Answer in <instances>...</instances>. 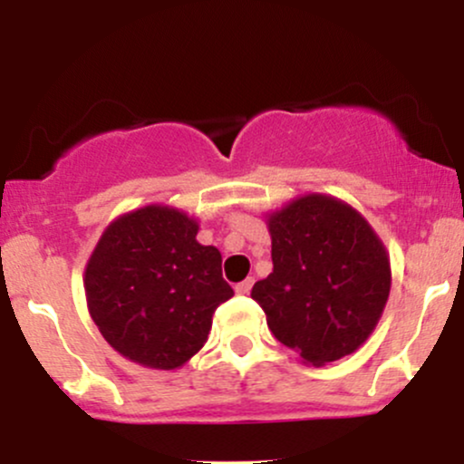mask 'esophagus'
Returning <instances> with one entry per match:
<instances>
[{
	"label": "esophagus",
	"mask_w": 464,
	"mask_h": 464,
	"mask_svg": "<svg viewBox=\"0 0 464 464\" xmlns=\"http://www.w3.org/2000/svg\"><path fill=\"white\" fill-rule=\"evenodd\" d=\"M253 284H255V279H253V276H248V279L239 281V284L236 285V292H237V295L246 296V295H248V292H250V287H253Z\"/></svg>",
	"instance_id": "obj_1"
}]
</instances>
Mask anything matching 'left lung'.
Returning a JSON list of instances; mask_svg holds the SVG:
<instances>
[{"mask_svg": "<svg viewBox=\"0 0 464 464\" xmlns=\"http://www.w3.org/2000/svg\"><path fill=\"white\" fill-rule=\"evenodd\" d=\"M273 273L253 285L270 332L307 364L358 351L391 295V259L366 218L344 200L305 194L266 216Z\"/></svg>", "mask_w": 464, "mask_h": 464, "instance_id": "obj_1", "label": "left lung"}]
</instances>
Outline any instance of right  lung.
<instances>
[{
    "instance_id": "obj_1",
    "label": "right lung",
    "mask_w": 464,
    "mask_h": 464,
    "mask_svg": "<svg viewBox=\"0 0 464 464\" xmlns=\"http://www.w3.org/2000/svg\"><path fill=\"white\" fill-rule=\"evenodd\" d=\"M198 220L169 205L115 218L84 268L87 307L117 353L174 371L205 347L211 316L233 296L222 255L196 239Z\"/></svg>"
}]
</instances>
